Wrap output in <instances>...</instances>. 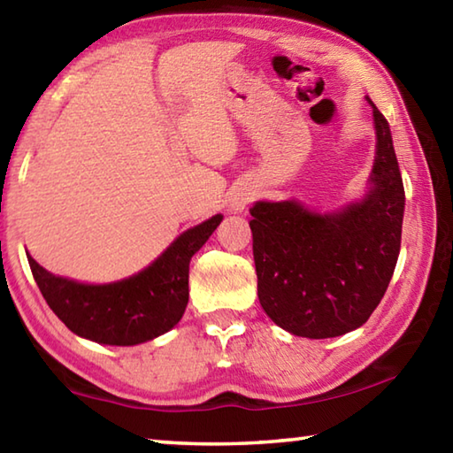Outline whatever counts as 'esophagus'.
Masks as SVG:
<instances>
[{"label":"esophagus","mask_w":453,"mask_h":453,"mask_svg":"<svg viewBox=\"0 0 453 453\" xmlns=\"http://www.w3.org/2000/svg\"><path fill=\"white\" fill-rule=\"evenodd\" d=\"M245 203H248V202H245L243 197H235L234 202H232V210H234V211H242V210L245 208Z\"/></svg>","instance_id":"obj_1"}]
</instances>
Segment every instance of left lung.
Masks as SVG:
<instances>
[{
    "instance_id": "obj_1",
    "label": "left lung",
    "mask_w": 453,
    "mask_h": 453,
    "mask_svg": "<svg viewBox=\"0 0 453 453\" xmlns=\"http://www.w3.org/2000/svg\"><path fill=\"white\" fill-rule=\"evenodd\" d=\"M372 107L378 150L364 202L324 216L297 202L250 210L259 303L294 335L324 340L364 326L394 275L405 194L388 119Z\"/></svg>"
}]
</instances>
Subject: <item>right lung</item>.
Returning <instances> with one entry per match:
<instances>
[{"instance_id": "obj_1", "label": "right lung", "mask_w": 453, "mask_h": 453, "mask_svg": "<svg viewBox=\"0 0 453 453\" xmlns=\"http://www.w3.org/2000/svg\"><path fill=\"white\" fill-rule=\"evenodd\" d=\"M224 216L183 232L150 267L105 286L58 278L27 256L34 280L53 313L73 334L107 346H135L178 324L186 311L189 259Z\"/></svg>"}]
</instances>
